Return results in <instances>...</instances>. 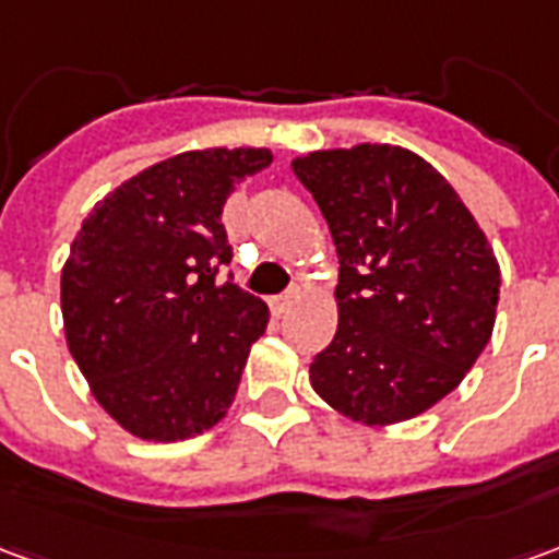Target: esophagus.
Instances as JSON below:
<instances>
[{
  "label": "esophagus",
  "mask_w": 559,
  "mask_h": 559,
  "mask_svg": "<svg viewBox=\"0 0 559 559\" xmlns=\"http://www.w3.org/2000/svg\"><path fill=\"white\" fill-rule=\"evenodd\" d=\"M293 299H296V290L284 293V296H272L269 305H272V311H275V314H281V311H287V308H290Z\"/></svg>",
  "instance_id": "34e87169"
}]
</instances>
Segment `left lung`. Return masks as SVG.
Returning a JSON list of instances; mask_svg holds the SVG:
<instances>
[{
    "label": "left lung",
    "mask_w": 559,
    "mask_h": 559,
    "mask_svg": "<svg viewBox=\"0 0 559 559\" xmlns=\"http://www.w3.org/2000/svg\"><path fill=\"white\" fill-rule=\"evenodd\" d=\"M338 251V332L311 362L332 411L371 428L431 411L491 341L500 266L455 188L389 143L293 158Z\"/></svg>",
    "instance_id": "8db88e82"
}]
</instances>
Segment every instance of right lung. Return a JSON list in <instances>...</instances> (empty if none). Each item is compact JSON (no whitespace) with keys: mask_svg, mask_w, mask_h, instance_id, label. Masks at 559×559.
<instances>
[{"mask_svg":"<svg viewBox=\"0 0 559 559\" xmlns=\"http://www.w3.org/2000/svg\"><path fill=\"white\" fill-rule=\"evenodd\" d=\"M269 148H194L152 164L95 203L62 266L68 350L128 433L176 443L230 411L263 299L215 281L230 260L221 212Z\"/></svg>","mask_w":559,"mask_h":559,"instance_id":"add662e5","label":"right lung"}]
</instances>
